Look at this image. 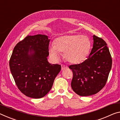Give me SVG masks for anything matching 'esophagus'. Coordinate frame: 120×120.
<instances>
[{
  "instance_id": "obj_1",
  "label": "esophagus",
  "mask_w": 120,
  "mask_h": 120,
  "mask_svg": "<svg viewBox=\"0 0 120 120\" xmlns=\"http://www.w3.org/2000/svg\"><path fill=\"white\" fill-rule=\"evenodd\" d=\"M67 67H66V66H64V65H61V70H64L65 69H66V68H67Z\"/></svg>"
}]
</instances>
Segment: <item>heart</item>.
Returning <instances> with one entry per match:
<instances>
[{"label":"heart","instance_id":"b5f03b06","mask_svg":"<svg viewBox=\"0 0 120 120\" xmlns=\"http://www.w3.org/2000/svg\"><path fill=\"white\" fill-rule=\"evenodd\" d=\"M91 44L85 36L64 35L55 39L54 45L49 48L51 56L54 60L60 58V53H64V58L71 64H79L84 61L90 51Z\"/></svg>","mask_w":120,"mask_h":120}]
</instances>
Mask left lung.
<instances>
[{"instance_id":"1","label":"left lung","mask_w":120,"mask_h":120,"mask_svg":"<svg viewBox=\"0 0 120 120\" xmlns=\"http://www.w3.org/2000/svg\"><path fill=\"white\" fill-rule=\"evenodd\" d=\"M94 44L87 59L69 66L73 73L71 88L81 96L96 94L103 88L111 71L112 59L107 44L94 35Z\"/></svg>"}]
</instances>
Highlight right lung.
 <instances>
[{
    "mask_svg": "<svg viewBox=\"0 0 120 120\" xmlns=\"http://www.w3.org/2000/svg\"><path fill=\"white\" fill-rule=\"evenodd\" d=\"M50 39L45 35L28 36L14 48L9 67L21 92L29 97H44L52 88L61 66L48 62Z\"/></svg>",
    "mask_w": 120,
    "mask_h": 120,
    "instance_id": "right-lung-1",
    "label": "right lung"
}]
</instances>
